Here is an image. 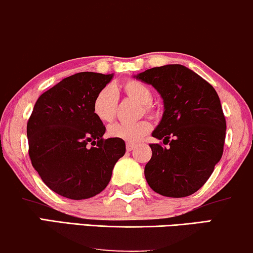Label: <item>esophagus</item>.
Returning a JSON list of instances; mask_svg holds the SVG:
<instances>
[{"mask_svg": "<svg viewBox=\"0 0 253 253\" xmlns=\"http://www.w3.org/2000/svg\"><path fill=\"white\" fill-rule=\"evenodd\" d=\"M134 147H135V145H133V144H130V142H127V144H126V151L127 152H131Z\"/></svg>", "mask_w": 253, "mask_h": 253, "instance_id": "1", "label": "esophagus"}]
</instances>
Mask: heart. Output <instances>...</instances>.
<instances>
[{
    "instance_id": "heart-1",
    "label": "heart",
    "mask_w": 253,
    "mask_h": 253,
    "mask_svg": "<svg viewBox=\"0 0 253 253\" xmlns=\"http://www.w3.org/2000/svg\"><path fill=\"white\" fill-rule=\"evenodd\" d=\"M121 90L131 99L142 104V108L146 113H155L151 105L153 99L152 90L145 83L137 80H127L121 86ZM118 87L106 86L97 93L93 100L92 109L94 115L101 122H111L115 118L118 108ZM152 129V124L148 121H139L137 123H114L108 126L107 132L113 138H119L122 140L135 142L147 134Z\"/></svg>"
}]
</instances>
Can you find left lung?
Segmentation results:
<instances>
[{
	"instance_id": "obj_1",
	"label": "left lung",
	"mask_w": 253,
	"mask_h": 253,
	"mask_svg": "<svg viewBox=\"0 0 253 253\" xmlns=\"http://www.w3.org/2000/svg\"><path fill=\"white\" fill-rule=\"evenodd\" d=\"M134 78L162 97L163 116L152 135L169 144L149 145L146 180L163 196L192 195L210 178L224 152L226 120L220 99L210 83L182 65L154 67Z\"/></svg>"
}]
</instances>
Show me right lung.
<instances>
[{
	"mask_svg": "<svg viewBox=\"0 0 253 253\" xmlns=\"http://www.w3.org/2000/svg\"><path fill=\"white\" fill-rule=\"evenodd\" d=\"M112 79L93 72L68 76L40 96L28 120L32 166L47 187L67 199L102 192L126 153L122 139H104L106 127L92 109L97 93Z\"/></svg>",
	"mask_w": 253,
	"mask_h": 253,
	"instance_id": "right-lung-1",
	"label": "right lung"
}]
</instances>
